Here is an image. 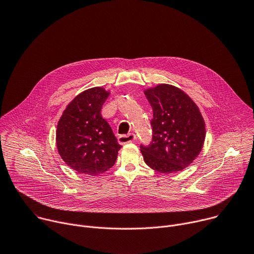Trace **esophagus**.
Segmentation results:
<instances>
[{"mask_svg":"<svg viewBox=\"0 0 254 254\" xmlns=\"http://www.w3.org/2000/svg\"><path fill=\"white\" fill-rule=\"evenodd\" d=\"M135 139V134L134 133H128V134H122L119 136V142L121 144H125L127 142H131Z\"/></svg>","mask_w":254,"mask_h":254,"instance_id":"obj_1","label":"esophagus"}]
</instances>
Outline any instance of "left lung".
Segmentation results:
<instances>
[{"label": "left lung", "mask_w": 254, "mask_h": 254, "mask_svg": "<svg viewBox=\"0 0 254 254\" xmlns=\"http://www.w3.org/2000/svg\"><path fill=\"white\" fill-rule=\"evenodd\" d=\"M152 108V140L140 144L146 164L169 174L188 167L200 154L205 124L195 102L181 89L160 84L144 91Z\"/></svg>", "instance_id": "left-lung-1"}]
</instances>
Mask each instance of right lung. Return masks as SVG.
<instances>
[{
	"label": "right lung",
	"mask_w": 254,
	"mask_h": 254,
	"mask_svg": "<svg viewBox=\"0 0 254 254\" xmlns=\"http://www.w3.org/2000/svg\"><path fill=\"white\" fill-rule=\"evenodd\" d=\"M110 95L101 87L78 94L63 112L56 130L58 153L62 160L79 174L99 175L111 169L121 144L101 108Z\"/></svg>",
	"instance_id": "add662e5"
}]
</instances>
